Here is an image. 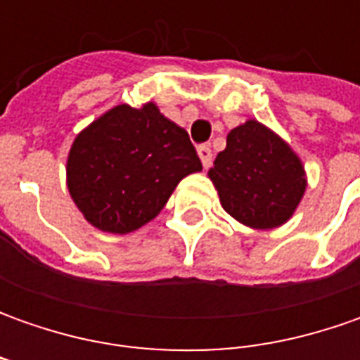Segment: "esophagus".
<instances>
[{
    "mask_svg": "<svg viewBox=\"0 0 360 360\" xmlns=\"http://www.w3.org/2000/svg\"><path fill=\"white\" fill-rule=\"evenodd\" d=\"M198 156L202 160V166L210 168V164H212V150H210V146H198Z\"/></svg>",
    "mask_w": 360,
    "mask_h": 360,
    "instance_id": "34e87169",
    "label": "esophagus"
}]
</instances>
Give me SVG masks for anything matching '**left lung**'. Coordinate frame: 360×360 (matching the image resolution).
Returning a JSON list of instances; mask_svg holds the SVG:
<instances>
[{"instance_id":"1","label":"left lung","mask_w":360,"mask_h":360,"mask_svg":"<svg viewBox=\"0 0 360 360\" xmlns=\"http://www.w3.org/2000/svg\"><path fill=\"white\" fill-rule=\"evenodd\" d=\"M210 180L220 204L244 226L270 230L295 214L307 190L302 162L281 136L256 120L230 130Z\"/></svg>"}]
</instances>
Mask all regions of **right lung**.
<instances>
[{
    "label": "right lung",
    "mask_w": 360,
    "mask_h": 360,
    "mask_svg": "<svg viewBox=\"0 0 360 360\" xmlns=\"http://www.w3.org/2000/svg\"><path fill=\"white\" fill-rule=\"evenodd\" d=\"M202 164L188 131L158 105L120 104L76 136L68 190L91 226L128 234L160 214L174 188Z\"/></svg>",
    "instance_id": "obj_1"
}]
</instances>
